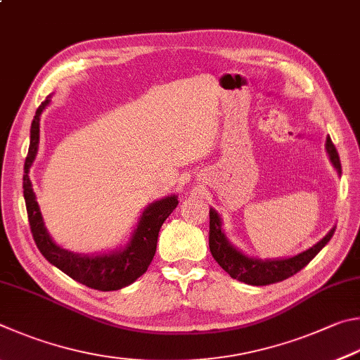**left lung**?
<instances>
[{
  "label": "left lung",
  "mask_w": 360,
  "mask_h": 360,
  "mask_svg": "<svg viewBox=\"0 0 360 360\" xmlns=\"http://www.w3.org/2000/svg\"><path fill=\"white\" fill-rule=\"evenodd\" d=\"M326 149H328L329 159L337 169V173L342 174V163H340L338 153L329 136L326 139ZM334 231L335 228H332L319 243L307 248L304 252L294 255L291 258L259 259L247 257V255L238 250L236 247H233L225 236L224 228H221L220 215L215 209H209V250H211L214 259L220 264L221 269L230 274L231 278H236L239 282L253 286L277 283L294 276V274L299 272L316 257L318 252L329 243Z\"/></svg>",
  "instance_id": "left-lung-1"
}]
</instances>
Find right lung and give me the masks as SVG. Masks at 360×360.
Here are the masks:
<instances>
[{
    "label": "right lung",
    "instance_id": "right-lung-1",
    "mask_svg": "<svg viewBox=\"0 0 360 360\" xmlns=\"http://www.w3.org/2000/svg\"><path fill=\"white\" fill-rule=\"evenodd\" d=\"M50 103V96L37 108L31 124V140L28 155L25 160L23 197L28 212L30 228L34 243L44 258L68 274L75 282L86 285L88 288L99 291H115L134 283L136 278L148 271L158 248V236L160 226L173 209L178 206V195H169L149 205L140 215L139 225L130 236L126 247L99 255H82L69 252L56 245L44 225L41 209L36 201L30 179V168L36 159L39 148V121L44 108Z\"/></svg>",
    "mask_w": 360,
    "mask_h": 360
}]
</instances>
